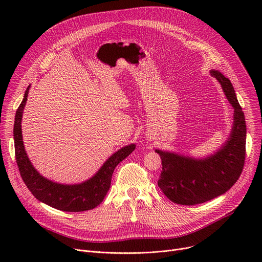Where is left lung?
Instances as JSON below:
<instances>
[{"label": "left lung", "mask_w": 262, "mask_h": 262, "mask_svg": "<svg viewBox=\"0 0 262 262\" xmlns=\"http://www.w3.org/2000/svg\"><path fill=\"white\" fill-rule=\"evenodd\" d=\"M233 107V125L228 140L207 158L196 159L156 149L162 171L158 187L170 201L180 205H196L222 195L236 184L245 160L246 125L235 89L221 72L211 70Z\"/></svg>", "instance_id": "obj_1"}]
</instances>
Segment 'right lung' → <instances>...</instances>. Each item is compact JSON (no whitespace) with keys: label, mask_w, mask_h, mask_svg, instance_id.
Listing matches in <instances>:
<instances>
[{"label":"right lung","mask_w":262,"mask_h":262,"mask_svg":"<svg viewBox=\"0 0 262 262\" xmlns=\"http://www.w3.org/2000/svg\"><path fill=\"white\" fill-rule=\"evenodd\" d=\"M30 88L31 86L27 87L24 98L17 109L15 125H13L16 160L24 184L38 201L51 206L55 209L79 212L95 208L96 206L102 203L107 194L116 167L133 152L136 148V144H129L120 148L118 152L113 154L105 161L98 173L84 183L76 185H62L48 180V178L41 176L33 167L25 152L22 139L21 121Z\"/></svg>","instance_id":"add662e5"}]
</instances>
